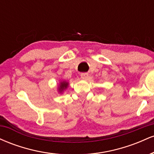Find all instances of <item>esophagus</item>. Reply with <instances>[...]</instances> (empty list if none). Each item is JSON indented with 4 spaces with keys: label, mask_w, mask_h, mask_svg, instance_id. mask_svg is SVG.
<instances>
[{
    "label": "esophagus",
    "mask_w": 154,
    "mask_h": 154,
    "mask_svg": "<svg viewBox=\"0 0 154 154\" xmlns=\"http://www.w3.org/2000/svg\"><path fill=\"white\" fill-rule=\"evenodd\" d=\"M81 78L83 79H88V73H82L81 74Z\"/></svg>",
    "instance_id": "34e87169"
}]
</instances>
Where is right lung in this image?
Wrapping results in <instances>:
<instances>
[{"label": "right lung", "mask_w": 154, "mask_h": 154, "mask_svg": "<svg viewBox=\"0 0 154 154\" xmlns=\"http://www.w3.org/2000/svg\"><path fill=\"white\" fill-rule=\"evenodd\" d=\"M69 86V82H66V80H61L58 85L57 91L58 93H60V94H62V93L64 92L66 89H67Z\"/></svg>", "instance_id": "1"}]
</instances>
